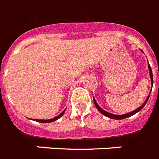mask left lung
I'll return each mask as SVG.
<instances>
[{
    "instance_id": "left-lung-1",
    "label": "left lung",
    "mask_w": 159,
    "mask_h": 159,
    "mask_svg": "<svg viewBox=\"0 0 159 159\" xmlns=\"http://www.w3.org/2000/svg\"><path fill=\"white\" fill-rule=\"evenodd\" d=\"M143 52V51H142ZM148 69H149V71H150V79H151V85H153V74H152V70H151V68H150V64H149L148 62ZM150 93H149L148 97H147V98L146 99V101H145L144 102H143V104L142 105V106H140V107H139V108H137L135 110H134V111H131V112L129 113H127V114H121V115H116V114H110V113L107 112V111H106V110H102V109L101 108L100 106H98V104L97 103L96 100L94 99V98H93V102H94V105L95 106L97 107V109L100 111L102 114H103V115H105L106 117H107V118H111V119H116V120H121V119H125V118H129V117H130V116H133L134 114H135L136 113L139 112L145 106V105L146 104V102H147V101H148L149 98H150Z\"/></svg>"
}]
</instances>
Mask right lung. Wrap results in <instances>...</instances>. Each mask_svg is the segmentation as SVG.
I'll return each mask as SVG.
<instances>
[{
    "mask_svg": "<svg viewBox=\"0 0 159 159\" xmlns=\"http://www.w3.org/2000/svg\"><path fill=\"white\" fill-rule=\"evenodd\" d=\"M66 110V109H65L64 111H63L62 113H61L59 115H57V117H55V118H52V119H46V120H45V119H34V121H39V122H41V123H49V122H52V121H56V120L59 119V118H60L63 115V114H64Z\"/></svg>",
    "mask_w": 159,
    "mask_h": 159,
    "instance_id": "obj_1",
    "label": "right lung"
}]
</instances>
